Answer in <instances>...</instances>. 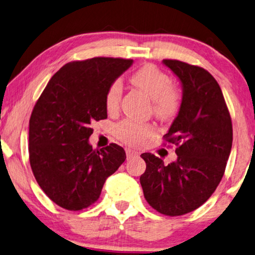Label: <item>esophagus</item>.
<instances>
[{"label":"esophagus","mask_w":255,"mask_h":255,"mask_svg":"<svg viewBox=\"0 0 255 255\" xmlns=\"http://www.w3.org/2000/svg\"><path fill=\"white\" fill-rule=\"evenodd\" d=\"M125 152H127L128 159H131V158L136 157L137 155H139V152L135 151V150H132V149H127V150H125Z\"/></svg>","instance_id":"esophagus-1"}]
</instances>
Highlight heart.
Masks as SVG:
<instances>
[{"label": "heart", "mask_w": 255, "mask_h": 255, "mask_svg": "<svg viewBox=\"0 0 255 255\" xmlns=\"http://www.w3.org/2000/svg\"><path fill=\"white\" fill-rule=\"evenodd\" d=\"M131 82L143 90L152 99V110L158 119L168 121L177 114L181 106V95L170 86V78L156 65L145 64L131 76ZM122 97V83L114 81L107 89L105 105L108 111H115ZM153 132L151 125L134 122L122 123L118 128L119 136L130 144H140Z\"/></svg>", "instance_id": "heart-1"}]
</instances>
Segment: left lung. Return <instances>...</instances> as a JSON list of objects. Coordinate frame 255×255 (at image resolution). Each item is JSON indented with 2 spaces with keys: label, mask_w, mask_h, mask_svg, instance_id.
Instances as JSON below:
<instances>
[{
  "label": "left lung",
  "mask_w": 255,
  "mask_h": 255,
  "mask_svg": "<svg viewBox=\"0 0 255 255\" xmlns=\"http://www.w3.org/2000/svg\"><path fill=\"white\" fill-rule=\"evenodd\" d=\"M162 64L182 86L178 114L165 134L177 145V159L165 165L155 155L142 153L147 168L140 183L153 209L181 216L202 206L222 181L233 127L222 89L208 71L176 60H164Z\"/></svg>",
  "instance_id": "8db88e82"
}]
</instances>
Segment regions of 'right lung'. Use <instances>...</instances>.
I'll list each match as a JSON object with an SVG mask.
<instances>
[{"mask_svg": "<svg viewBox=\"0 0 255 255\" xmlns=\"http://www.w3.org/2000/svg\"><path fill=\"white\" fill-rule=\"evenodd\" d=\"M132 60L94 57L70 62L54 74L29 121V160L45 194L68 210L97 201L104 183L127 155L112 143L94 150L91 123L107 119V89Z\"/></svg>", "mask_w": 255, "mask_h": 255, "instance_id": "1", "label": "right lung"}]
</instances>
